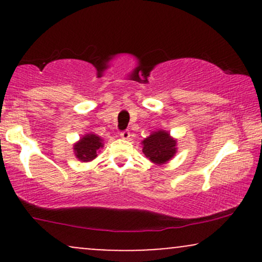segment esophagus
Listing matches in <instances>:
<instances>
[{
    "instance_id": "34e87169",
    "label": "esophagus",
    "mask_w": 262,
    "mask_h": 262,
    "mask_svg": "<svg viewBox=\"0 0 262 262\" xmlns=\"http://www.w3.org/2000/svg\"><path fill=\"white\" fill-rule=\"evenodd\" d=\"M121 138L122 139H129V138H130V132L129 130L121 132Z\"/></svg>"
}]
</instances>
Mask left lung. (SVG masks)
I'll return each mask as SVG.
<instances>
[{"instance_id": "obj_1", "label": "left lung", "mask_w": 262, "mask_h": 262, "mask_svg": "<svg viewBox=\"0 0 262 262\" xmlns=\"http://www.w3.org/2000/svg\"><path fill=\"white\" fill-rule=\"evenodd\" d=\"M177 141L166 130H158L143 140V152L150 161L162 165L176 154Z\"/></svg>"}]
</instances>
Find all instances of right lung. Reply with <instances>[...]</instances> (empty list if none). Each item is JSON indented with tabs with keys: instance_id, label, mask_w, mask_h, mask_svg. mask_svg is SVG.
Masks as SVG:
<instances>
[{
	"instance_id": "right-lung-1",
	"label": "right lung",
	"mask_w": 262,
	"mask_h": 262,
	"mask_svg": "<svg viewBox=\"0 0 262 262\" xmlns=\"http://www.w3.org/2000/svg\"><path fill=\"white\" fill-rule=\"evenodd\" d=\"M103 146L102 139L96 134H86L74 145L76 158L82 162L92 161L97 156L98 150Z\"/></svg>"
}]
</instances>
